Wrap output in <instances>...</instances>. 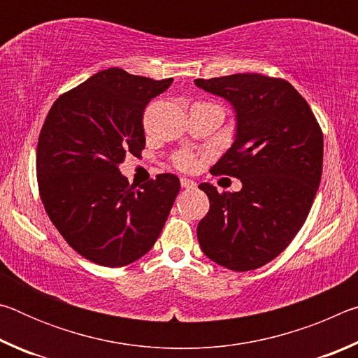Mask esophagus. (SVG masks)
<instances>
[{"label": "esophagus", "mask_w": 358, "mask_h": 358, "mask_svg": "<svg viewBox=\"0 0 358 358\" xmlns=\"http://www.w3.org/2000/svg\"><path fill=\"white\" fill-rule=\"evenodd\" d=\"M180 183H181V187H186V189H194V187L197 186L196 181H192L189 178H181Z\"/></svg>", "instance_id": "esophagus-1"}]
</instances>
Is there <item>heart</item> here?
<instances>
[{"label": "heart", "instance_id": "obj_1", "mask_svg": "<svg viewBox=\"0 0 358 358\" xmlns=\"http://www.w3.org/2000/svg\"><path fill=\"white\" fill-rule=\"evenodd\" d=\"M201 156L194 153V151H178V153L173 156V166L183 172H194L199 166H201Z\"/></svg>", "mask_w": 358, "mask_h": 358}]
</instances>
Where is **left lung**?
I'll use <instances>...</instances> for the list:
<instances>
[{
    "mask_svg": "<svg viewBox=\"0 0 358 358\" xmlns=\"http://www.w3.org/2000/svg\"><path fill=\"white\" fill-rule=\"evenodd\" d=\"M196 85L235 108V142L211 173L243 186L217 192L210 183L199 185L210 199L197 226L199 243L229 270L259 268L280 256L306 221L322 177V129L284 78L251 72L197 78Z\"/></svg>",
    "mask_w": 358,
    "mask_h": 358,
    "instance_id": "left-lung-1",
    "label": "left lung"
}]
</instances>
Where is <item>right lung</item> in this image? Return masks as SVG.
Masks as SVG:
<instances>
[{
  "label": "right lung",
  "mask_w": 358,
  "mask_h": 358,
  "mask_svg": "<svg viewBox=\"0 0 358 358\" xmlns=\"http://www.w3.org/2000/svg\"><path fill=\"white\" fill-rule=\"evenodd\" d=\"M173 78L101 71L53 102L42 124L36 172L41 201L68 245L104 266H124L153 248L180 192L159 173L136 189L118 171L145 148L143 112Z\"/></svg>",
  "instance_id": "1"
}]
</instances>
